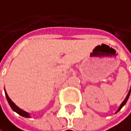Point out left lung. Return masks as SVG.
<instances>
[{
  "label": "left lung",
  "instance_id": "obj_1",
  "mask_svg": "<svg viewBox=\"0 0 131 131\" xmlns=\"http://www.w3.org/2000/svg\"><path fill=\"white\" fill-rule=\"evenodd\" d=\"M130 90H131V88H130V91H129V92H128L127 96H126V97H125V100H124V101H123V103H121V104H120V106H119V109H118V111H117V112H119V111L120 110V109H121V108H122V107H123V106H124V105H125V103H126V102H127V100H128V99H129V97H130ZM117 112H116V113H117Z\"/></svg>",
  "mask_w": 131,
  "mask_h": 131
}]
</instances>
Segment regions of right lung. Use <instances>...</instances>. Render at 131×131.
Here are the masks:
<instances>
[{
    "label": "right lung",
    "instance_id": "right-lung-1",
    "mask_svg": "<svg viewBox=\"0 0 131 131\" xmlns=\"http://www.w3.org/2000/svg\"><path fill=\"white\" fill-rule=\"evenodd\" d=\"M5 93H6V99H7L10 106H11V108H12V110L15 111L16 113H17L18 114H19V115L23 116V117H25V118H29V117H30V115H29V114L28 113V112L24 111V110H23V109H21L20 108H18L17 106L13 102H12V101L11 100V99H10V97H8V95H7V93H6V91H5Z\"/></svg>",
    "mask_w": 131,
    "mask_h": 131
}]
</instances>
